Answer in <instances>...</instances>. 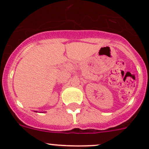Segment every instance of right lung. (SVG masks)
I'll use <instances>...</instances> for the list:
<instances>
[{
	"label": "right lung",
	"mask_w": 149,
	"mask_h": 149,
	"mask_svg": "<svg viewBox=\"0 0 149 149\" xmlns=\"http://www.w3.org/2000/svg\"><path fill=\"white\" fill-rule=\"evenodd\" d=\"M34 112H37V111H34Z\"/></svg>",
	"instance_id": "obj_1"
}]
</instances>
